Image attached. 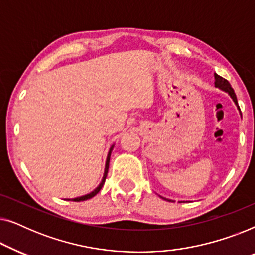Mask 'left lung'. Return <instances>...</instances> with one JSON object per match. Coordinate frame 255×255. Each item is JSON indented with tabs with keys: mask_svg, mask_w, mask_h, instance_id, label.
Listing matches in <instances>:
<instances>
[{
	"mask_svg": "<svg viewBox=\"0 0 255 255\" xmlns=\"http://www.w3.org/2000/svg\"><path fill=\"white\" fill-rule=\"evenodd\" d=\"M215 86L217 87V88L222 89L223 92L228 93L229 95L231 96V99L233 100V102L236 103V106L238 107V110H239V113H240V108L238 106V101H237V96H236V94H235V90H233V88L231 87V85H230V83H229L228 80H225L224 78H222V76H219L218 74H215ZM240 115H242V113H240ZM160 197H161V196H160ZM163 200H167V198H163ZM167 201H170V200H167ZM180 203H181V202H180Z\"/></svg>",
	"mask_w": 255,
	"mask_h": 255,
	"instance_id": "1",
	"label": "left lung"
}]
</instances>
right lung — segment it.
I'll return each instance as SVG.
<instances>
[{"label": "right lung", "mask_w": 255, "mask_h": 255, "mask_svg": "<svg viewBox=\"0 0 255 255\" xmlns=\"http://www.w3.org/2000/svg\"><path fill=\"white\" fill-rule=\"evenodd\" d=\"M114 148V145L111 146L110 149H109V153H108V156H107V161H106V168H104V174H103V179L101 181V183L99 184V187L95 188L92 193L87 194V195H83V196H80V197H75V198H67L68 201H75V202H81V201H86V200H89V198H92L95 196V195L99 193V191L102 189L104 182H106V179H107V175H108V169H109V161H110V155H111V151H113Z\"/></svg>", "instance_id": "obj_1"}]
</instances>
